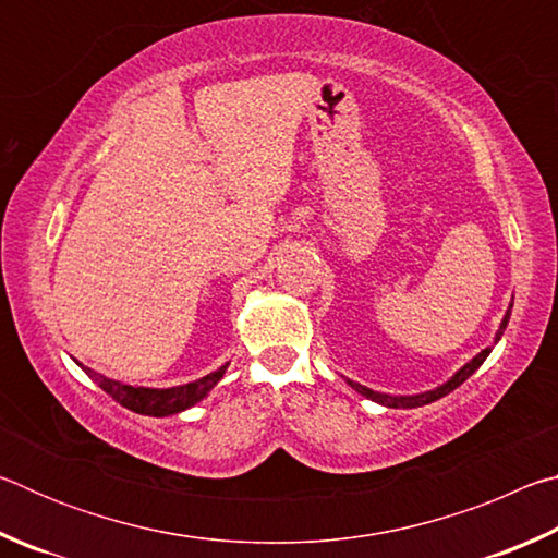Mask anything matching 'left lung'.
<instances>
[{"mask_svg":"<svg viewBox=\"0 0 558 558\" xmlns=\"http://www.w3.org/2000/svg\"><path fill=\"white\" fill-rule=\"evenodd\" d=\"M507 323H509V313H507V317L502 319V327H499L497 339L502 337ZM489 352H493V347L483 349V352H480L475 359H472L470 364L462 366V369H460L456 376H452V379H450L448 384L438 386L436 391H426V393H418V396H389V393H376V391H372V389H366V386L354 384V381H349V386H352V389H356L362 396H366V399H372V401L381 403V405H389V409H415V405H426V403H430V401H438V399H442V396H448L452 389H458V386H460L462 381H468L470 376L480 369V364L485 362V359L489 356Z\"/></svg>","mask_w":558,"mask_h":558,"instance_id":"1","label":"left lung"}]
</instances>
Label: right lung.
<instances>
[{
    "label": "right lung",
    "mask_w": 558,
    "mask_h": 558,
    "mask_svg": "<svg viewBox=\"0 0 558 558\" xmlns=\"http://www.w3.org/2000/svg\"><path fill=\"white\" fill-rule=\"evenodd\" d=\"M223 372L226 366H221L219 372L204 376L199 381L174 386V389H143V386H128V384L112 381V379H106V376L86 369L90 379L96 381L108 396H112L120 405H125V409L143 415H172L189 409V405L202 401L204 396L214 389L216 381L223 376Z\"/></svg>",
    "instance_id": "obj_1"
}]
</instances>
